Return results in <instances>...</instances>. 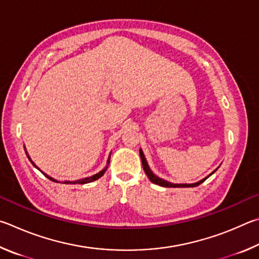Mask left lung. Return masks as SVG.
I'll list each match as a JSON object with an SVG mask.
<instances>
[{
	"mask_svg": "<svg viewBox=\"0 0 259 259\" xmlns=\"http://www.w3.org/2000/svg\"><path fill=\"white\" fill-rule=\"evenodd\" d=\"M140 157H141V161H142V166H143V169H144V171H146V174H147V176L149 178V180L151 181L152 183H155V184H157V185H160V187H165V188H194V187H198L199 184H201L203 181H206L208 178H209V176L211 175V174H214L215 171H216V169L212 171V173L210 174V175H208L206 179H203V180H201V181H199V182H197V183H192V184H174V183H170V182H167V181H165V180H162V179H160V178H158L157 175H155L152 173V170L149 168V165H148V162H147V160H146V157H144V155H143V151L141 150V149H140Z\"/></svg>",
	"mask_w": 259,
	"mask_h": 259,
	"instance_id": "1",
	"label": "left lung"
}]
</instances>
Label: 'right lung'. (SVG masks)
<instances>
[{"label": "right lung", "mask_w": 259, "mask_h": 259, "mask_svg": "<svg viewBox=\"0 0 259 259\" xmlns=\"http://www.w3.org/2000/svg\"><path fill=\"white\" fill-rule=\"evenodd\" d=\"M111 155V153H110ZM110 155H109V158H108V161H107V166L104 167V168L102 169V170H100L98 174H95V175H93V176H90V178H85V179H81V180H77V181H63L62 183H65V184H85V183H90V182H93V181H95V180H98V179H100L101 178V176H103V174L106 173V170H107V168H108V165H109V162H110ZM27 157H28V159L31 161V159L29 158V156H28V153H27ZM31 164H33L36 168H37V166H36L33 161H31ZM44 174V173H43ZM45 176H47V178L49 179V180H51V181H53V182H57V183H59V181H57V180H54V179H52V178H50L49 175H47V174H44Z\"/></svg>", "instance_id": "right-lung-1"}]
</instances>
